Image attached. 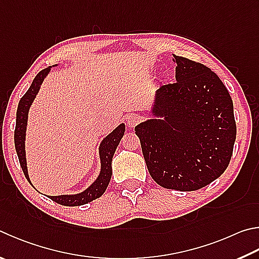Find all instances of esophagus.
<instances>
[{
  "label": "esophagus",
  "instance_id": "esophagus-1",
  "mask_svg": "<svg viewBox=\"0 0 259 259\" xmlns=\"http://www.w3.org/2000/svg\"><path fill=\"white\" fill-rule=\"evenodd\" d=\"M140 122V116L138 114H129L126 116V123L129 126H136Z\"/></svg>",
  "mask_w": 259,
  "mask_h": 259
}]
</instances>
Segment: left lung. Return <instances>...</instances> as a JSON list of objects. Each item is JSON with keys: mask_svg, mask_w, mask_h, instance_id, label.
Segmentation results:
<instances>
[{"mask_svg": "<svg viewBox=\"0 0 259 259\" xmlns=\"http://www.w3.org/2000/svg\"><path fill=\"white\" fill-rule=\"evenodd\" d=\"M173 83L157 89L152 119L135 128L150 177L166 189L194 191L227 170L236 142L231 96L206 65L173 54Z\"/></svg>", "mask_w": 259, "mask_h": 259, "instance_id": "8db88e82", "label": "left lung"}]
</instances>
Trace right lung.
<instances>
[{"mask_svg": "<svg viewBox=\"0 0 259 259\" xmlns=\"http://www.w3.org/2000/svg\"><path fill=\"white\" fill-rule=\"evenodd\" d=\"M51 67L45 68L38 72V74L32 80L31 86L28 89L27 93L21 97L19 102L18 110H17V121H16V130H15V146L17 150V155L20 162V166L23 171V175L27 178V180L30 182L29 177H28L27 165H26V153H25V136H26V125H27V117L28 111L34 101L35 96L39 91V87L43 82L46 74L50 72ZM125 126L122 123L116 129L103 139L100 147V156L102 168L100 177L93 185L84 190L81 194L78 195H63V196H49L50 198L60 205L64 206H80L87 203H91L94 199L101 197L104 194L107 186H109L111 177H112V158L115 153V149L119 145L121 138L124 135Z\"/></svg>", "mask_w": 259, "mask_h": 259, "instance_id": "right-lung-1", "label": "right lung"}]
</instances>
